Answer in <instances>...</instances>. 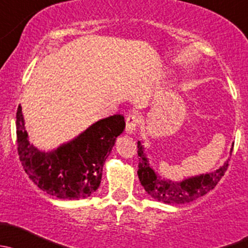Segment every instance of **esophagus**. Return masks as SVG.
Here are the masks:
<instances>
[{
    "mask_svg": "<svg viewBox=\"0 0 248 248\" xmlns=\"http://www.w3.org/2000/svg\"><path fill=\"white\" fill-rule=\"evenodd\" d=\"M140 124V117L137 114L130 113L126 116V132L131 134L136 130V127Z\"/></svg>",
    "mask_w": 248,
    "mask_h": 248,
    "instance_id": "34e87169",
    "label": "esophagus"
}]
</instances>
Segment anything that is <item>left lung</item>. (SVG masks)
I'll return each mask as SVG.
<instances>
[{
  "instance_id": "8db88e82",
  "label": "left lung",
  "mask_w": 248,
  "mask_h": 248,
  "mask_svg": "<svg viewBox=\"0 0 248 248\" xmlns=\"http://www.w3.org/2000/svg\"><path fill=\"white\" fill-rule=\"evenodd\" d=\"M137 154L140 156L137 174L142 186L148 195L166 204H185L202 197L217 185L228 168L227 161L215 172L175 183L161 179V177L154 172V170L149 166L143 145L140 141L137 143Z\"/></svg>"
}]
</instances>
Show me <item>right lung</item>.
<instances>
[{
    "label": "right lung",
    "mask_w": 248,
    "mask_h": 248,
    "mask_svg": "<svg viewBox=\"0 0 248 248\" xmlns=\"http://www.w3.org/2000/svg\"><path fill=\"white\" fill-rule=\"evenodd\" d=\"M124 127V116L114 114L96 122L53 152H39L29 142L19 105L17 154L25 172L40 190L61 200H82L98 190L107 155Z\"/></svg>",
    "instance_id": "1"
}]
</instances>
